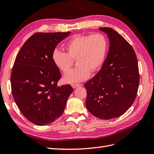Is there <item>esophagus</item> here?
<instances>
[{
  "mask_svg": "<svg viewBox=\"0 0 154 154\" xmlns=\"http://www.w3.org/2000/svg\"><path fill=\"white\" fill-rule=\"evenodd\" d=\"M71 86L73 88H75L78 87H80L81 85L80 84H78V83H73V84H71Z\"/></svg>",
  "mask_w": 154,
  "mask_h": 154,
  "instance_id": "1",
  "label": "esophagus"
}]
</instances>
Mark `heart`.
<instances>
[{
    "label": "heart",
    "mask_w": 154,
    "mask_h": 154,
    "mask_svg": "<svg viewBox=\"0 0 154 154\" xmlns=\"http://www.w3.org/2000/svg\"><path fill=\"white\" fill-rule=\"evenodd\" d=\"M108 48L106 38L100 32L74 35L64 46L67 53L55 50L53 61L60 71L66 73L72 66L73 60H76L78 67L67 72L63 80L68 83L82 82L103 66Z\"/></svg>",
    "instance_id": "1"
}]
</instances>
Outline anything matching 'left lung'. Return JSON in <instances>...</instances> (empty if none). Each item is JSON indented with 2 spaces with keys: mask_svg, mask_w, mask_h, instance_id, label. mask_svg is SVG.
<instances>
[{
  "mask_svg": "<svg viewBox=\"0 0 154 154\" xmlns=\"http://www.w3.org/2000/svg\"><path fill=\"white\" fill-rule=\"evenodd\" d=\"M110 46L100 71L85 83V105L96 117L110 119L123 114L136 99L139 83L138 63L132 47L117 31L100 27Z\"/></svg>",
  "mask_w": 154,
  "mask_h": 154,
  "instance_id": "1",
  "label": "left lung"
}]
</instances>
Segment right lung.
Wrapping results in <instances>:
<instances>
[{
	"mask_svg": "<svg viewBox=\"0 0 154 154\" xmlns=\"http://www.w3.org/2000/svg\"><path fill=\"white\" fill-rule=\"evenodd\" d=\"M70 34L36 32L26 41L15 58L12 94L22 114L35 125H48L58 118L73 91L70 85L57 86L61 74L52 58L57 45Z\"/></svg>",
	"mask_w": 154,
	"mask_h": 154,
	"instance_id": "obj_1",
	"label": "right lung"
}]
</instances>
